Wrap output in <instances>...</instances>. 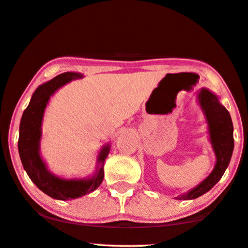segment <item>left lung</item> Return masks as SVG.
Here are the masks:
<instances>
[{
    "mask_svg": "<svg viewBox=\"0 0 248 248\" xmlns=\"http://www.w3.org/2000/svg\"><path fill=\"white\" fill-rule=\"evenodd\" d=\"M198 103L207 124L210 142L216 159L215 166L201 183L186 193L176 196V200H194L209 192L221 180L234 150L233 123L230 112L219 103L218 96L207 88H201L198 93Z\"/></svg>",
    "mask_w": 248,
    "mask_h": 248,
    "instance_id": "1",
    "label": "left lung"
}]
</instances>
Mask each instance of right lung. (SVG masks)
<instances>
[{"mask_svg":"<svg viewBox=\"0 0 248 248\" xmlns=\"http://www.w3.org/2000/svg\"><path fill=\"white\" fill-rule=\"evenodd\" d=\"M82 77L80 73L67 72L38 86L23 112L19 124L17 147L23 168L39 190L50 198L62 201L81 198L100 186L104 180V163L110 151V144H105L97 156L95 173L88 178L77 179L55 175L41 155L43 118L50 97L64 85Z\"/></svg>","mask_w":248,"mask_h":248,"instance_id":"1","label":"right lung"}]
</instances>
